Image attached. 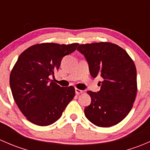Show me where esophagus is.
I'll use <instances>...</instances> for the list:
<instances>
[{
	"mask_svg": "<svg viewBox=\"0 0 150 150\" xmlns=\"http://www.w3.org/2000/svg\"><path fill=\"white\" fill-rule=\"evenodd\" d=\"M82 93H83V91L80 90V89H78V88H75V93H76L77 95H79Z\"/></svg>",
	"mask_w": 150,
	"mask_h": 150,
	"instance_id": "esophagus-1",
	"label": "esophagus"
}]
</instances>
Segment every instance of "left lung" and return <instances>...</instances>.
Here are the masks:
<instances>
[{"label":"left lung","instance_id":"obj_1","mask_svg":"<svg viewBox=\"0 0 150 150\" xmlns=\"http://www.w3.org/2000/svg\"><path fill=\"white\" fill-rule=\"evenodd\" d=\"M93 78L99 75L100 91H88L91 98L84 113L99 127H110L122 121L131 111L137 91V69L134 61L121 47L112 43L80 45Z\"/></svg>","mask_w":150,"mask_h":150}]
</instances>
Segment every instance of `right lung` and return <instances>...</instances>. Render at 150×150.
Masks as SVG:
<instances>
[{
    "label": "right lung",
    "instance_id": "1",
    "mask_svg": "<svg viewBox=\"0 0 150 150\" xmlns=\"http://www.w3.org/2000/svg\"><path fill=\"white\" fill-rule=\"evenodd\" d=\"M78 43H40L20 54L10 75V87L15 102L33 123L46 126L60 118L75 95L74 87H61L49 79L58 70L64 56Z\"/></svg>",
    "mask_w": 150,
    "mask_h": 150
}]
</instances>
